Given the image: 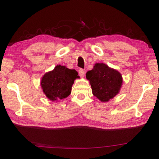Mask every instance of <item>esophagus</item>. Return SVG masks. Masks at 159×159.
Returning <instances> with one entry per match:
<instances>
[{"label": "esophagus", "instance_id": "34e87169", "mask_svg": "<svg viewBox=\"0 0 159 159\" xmlns=\"http://www.w3.org/2000/svg\"><path fill=\"white\" fill-rule=\"evenodd\" d=\"M79 76H80V77H83V76H84V75H85L84 70L82 69H79Z\"/></svg>", "mask_w": 159, "mask_h": 159}]
</instances>
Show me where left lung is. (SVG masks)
<instances>
[{
    "mask_svg": "<svg viewBox=\"0 0 159 159\" xmlns=\"http://www.w3.org/2000/svg\"><path fill=\"white\" fill-rule=\"evenodd\" d=\"M86 79L89 80L93 95L103 102L114 98L123 83L121 74L103 63H96L86 73Z\"/></svg>",
    "mask_w": 159,
    "mask_h": 159,
    "instance_id": "8db88e82",
    "label": "left lung"
}]
</instances>
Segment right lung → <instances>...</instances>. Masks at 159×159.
Segmentation results:
<instances>
[{
	"mask_svg": "<svg viewBox=\"0 0 159 159\" xmlns=\"http://www.w3.org/2000/svg\"><path fill=\"white\" fill-rule=\"evenodd\" d=\"M75 69L57 65L52 71L42 77L41 85L43 91L51 101H57L68 97L71 93L74 80L79 78Z\"/></svg>",
	"mask_w": 159,
	"mask_h": 159,
	"instance_id": "right-lung-1",
	"label": "right lung"
}]
</instances>
